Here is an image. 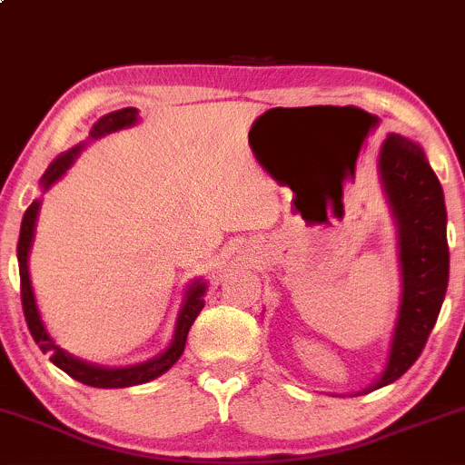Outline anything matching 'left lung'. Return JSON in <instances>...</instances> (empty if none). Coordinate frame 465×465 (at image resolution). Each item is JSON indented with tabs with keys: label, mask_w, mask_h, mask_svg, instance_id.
Masks as SVG:
<instances>
[{
	"label": "left lung",
	"mask_w": 465,
	"mask_h": 465,
	"mask_svg": "<svg viewBox=\"0 0 465 465\" xmlns=\"http://www.w3.org/2000/svg\"><path fill=\"white\" fill-rule=\"evenodd\" d=\"M376 165L396 223L400 300L385 370L359 393L391 385L418 361L444 303L450 269L444 190L420 143L389 133Z\"/></svg>",
	"instance_id": "1"
}]
</instances>
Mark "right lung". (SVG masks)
<instances>
[{
    "instance_id": "add662e5",
    "label": "right lung",
    "mask_w": 465,
    "mask_h": 465,
    "mask_svg": "<svg viewBox=\"0 0 465 465\" xmlns=\"http://www.w3.org/2000/svg\"><path fill=\"white\" fill-rule=\"evenodd\" d=\"M140 115H137L135 106H126V109L111 111L100 117L98 122L89 131V142L100 140V137L109 135V133H115L120 129H129V126L137 124ZM84 148V143H78V146L69 148L67 153L58 154L54 162L50 163V168L45 170V174L41 177V190L47 192L52 185L56 183L63 174L67 173L69 165L78 159L80 151ZM41 199H35L30 203V207L25 210L24 221H21V232H19V244H17V260H19V277H21V303H24V314L25 322H28L32 339L36 341L41 351L50 356V361L54 362L58 370H63L67 376H72L74 381L83 382V385L98 387V389H122V387H133V385H143V382H151L154 378H159L165 373L170 367L174 365L181 359L185 350V341H188V332L194 323V319L199 317V312L205 306V292H207V282L203 277H196L192 280L188 288L183 292V302H181L177 322H174V332L173 339H170L168 348H165L162 354H157L154 359H148L143 362H137V365L129 367H103L94 365V362H87L78 356L69 354L63 348H58L52 339L50 332H47L44 319H41L39 306H36L35 288H32L30 280V251L32 242H35L36 233V221H39L41 212Z\"/></svg>"
}]
</instances>
